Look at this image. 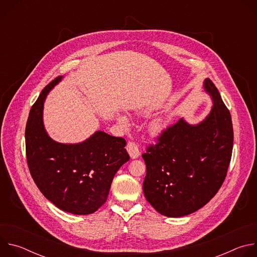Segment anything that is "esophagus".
<instances>
[{"mask_svg": "<svg viewBox=\"0 0 257 257\" xmlns=\"http://www.w3.org/2000/svg\"><path fill=\"white\" fill-rule=\"evenodd\" d=\"M127 152L130 155L131 159H137L140 156V152L138 149V145L133 142V141H129L127 144Z\"/></svg>", "mask_w": 257, "mask_h": 257, "instance_id": "1", "label": "esophagus"}]
</instances>
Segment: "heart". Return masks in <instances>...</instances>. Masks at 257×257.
<instances>
[{
    "mask_svg": "<svg viewBox=\"0 0 257 257\" xmlns=\"http://www.w3.org/2000/svg\"><path fill=\"white\" fill-rule=\"evenodd\" d=\"M119 122L123 125H127L128 124V119L124 116H120L119 117ZM167 127V123L164 120H156L152 123L151 125V130L153 133L155 134H159L161 133L165 128Z\"/></svg>",
    "mask_w": 257,
    "mask_h": 257,
    "instance_id": "b5f03b06",
    "label": "heart"
}]
</instances>
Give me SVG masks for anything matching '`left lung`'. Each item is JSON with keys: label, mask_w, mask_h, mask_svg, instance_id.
<instances>
[{"label": "left lung", "mask_w": 257, "mask_h": 257, "mask_svg": "<svg viewBox=\"0 0 257 257\" xmlns=\"http://www.w3.org/2000/svg\"><path fill=\"white\" fill-rule=\"evenodd\" d=\"M203 87L213 101L209 115L196 125L180 119L142 155L145 198L166 216L198 210L216 194L227 176L234 140L231 114L210 79L204 80Z\"/></svg>", "instance_id": "1"}]
</instances>
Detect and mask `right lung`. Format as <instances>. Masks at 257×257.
I'll return each instance as SVG.
<instances>
[{
  "label": "right lung",
  "instance_id": "1",
  "mask_svg": "<svg viewBox=\"0 0 257 257\" xmlns=\"http://www.w3.org/2000/svg\"><path fill=\"white\" fill-rule=\"evenodd\" d=\"M62 78L50 82L30 109L25 128L27 165L36 186L57 207L89 214L106 201L115 174L130 157L124 138L103 131L76 144L59 143L48 135L43 123L44 102Z\"/></svg>",
  "mask_w": 257,
  "mask_h": 257
}]
</instances>
